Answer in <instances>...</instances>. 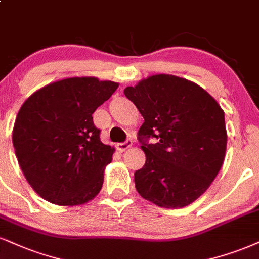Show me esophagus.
<instances>
[{"instance_id": "1", "label": "esophagus", "mask_w": 259, "mask_h": 259, "mask_svg": "<svg viewBox=\"0 0 259 259\" xmlns=\"http://www.w3.org/2000/svg\"><path fill=\"white\" fill-rule=\"evenodd\" d=\"M132 145H133L132 140H126L125 142L118 143V145H117V149H118V151H119V152H125L126 149H129L130 147H132Z\"/></svg>"}]
</instances>
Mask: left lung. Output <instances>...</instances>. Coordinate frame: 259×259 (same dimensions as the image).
Segmentation results:
<instances>
[{"label": "left lung", "instance_id": "left-lung-1", "mask_svg": "<svg viewBox=\"0 0 259 259\" xmlns=\"http://www.w3.org/2000/svg\"><path fill=\"white\" fill-rule=\"evenodd\" d=\"M124 94L143 117L139 141L146 154L135 172L136 191L159 207L192 204L222 167L227 149L224 112L198 84L172 74H153ZM149 137L158 140L147 144Z\"/></svg>", "mask_w": 259, "mask_h": 259}]
</instances>
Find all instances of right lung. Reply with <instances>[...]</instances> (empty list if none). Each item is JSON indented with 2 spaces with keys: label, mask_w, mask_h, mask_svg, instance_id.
<instances>
[{
  "label": "right lung",
  "mask_w": 259,
  "mask_h": 259,
  "mask_svg": "<svg viewBox=\"0 0 259 259\" xmlns=\"http://www.w3.org/2000/svg\"><path fill=\"white\" fill-rule=\"evenodd\" d=\"M118 85L71 77L38 89L21 106L12 139L25 179L40 198L76 206L101 191L114 148L100 141L93 113Z\"/></svg>",
  "instance_id": "right-lung-1"
}]
</instances>
